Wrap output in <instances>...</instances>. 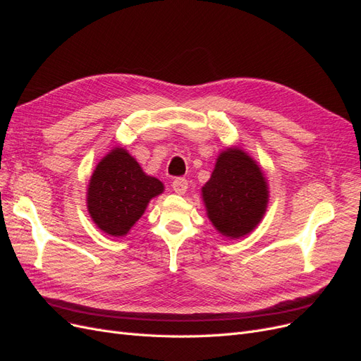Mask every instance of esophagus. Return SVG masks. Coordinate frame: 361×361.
I'll return each instance as SVG.
<instances>
[{"label": "esophagus", "mask_w": 361, "mask_h": 361, "mask_svg": "<svg viewBox=\"0 0 361 361\" xmlns=\"http://www.w3.org/2000/svg\"><path fill=\"white\" fill-rule=\"evenodd\" d=\"M171 188H173V191L176 192V194H185V192H187V190H188V182H187V179L178 178V179L173 180Z\"/></svg>", "instance_id": "1"}]
</instances>
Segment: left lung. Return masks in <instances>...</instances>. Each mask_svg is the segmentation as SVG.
<instances>
[{"mask_svg": "<svg viewBox=\"0 0 361 361\" xmlns=\"http://www.w3.org/2000/svg\"><path fill=\"white\" fill-rule=\"evenodd\" d=\"M268 183L257 162L236 146L223 150L202 188L207 218L223 236L238 239L255 231L268 206Z\"/></svg>", "mask_w": 361, "mask_h": 361, "instance_id": "1", "label": "left lung"}]
</instances>
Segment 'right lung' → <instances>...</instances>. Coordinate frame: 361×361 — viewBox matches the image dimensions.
I'll list each match as a JSON object with an SVG mask.
<instances>
[{"instance_id":"obj_1","label":"right lung","mask_w":361,"mask_h":361,"mask_svg":"<svg viewBox=\"0 0 361 361\" xmlns=\"http://www.w3.org/2000/svg\"><path fill=\"white\" fill-rule=\"evenodd\" d=\"M164 191L123 147H114L97 164L87 188V209L94 224L110 236H125L149 202Z\"/></svg>"}]
</instances>
